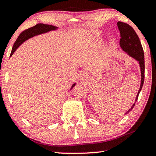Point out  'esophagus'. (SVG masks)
<instances>
[{"mask_svg":"<svg viewBox=\"0 0 156 156\" xmlns=\"http://www.w3.org/2000/svg\"><path fill=\"white\" fill-rule=\"evenodd\" d=\"M85 78V72L83 71H80L79 73H78V79L79 80H84V79Z\"/></svg>","mask_w":156,"mask_h":156,"instance_id":"obj_1","label":"esophagus"}]
</instances>
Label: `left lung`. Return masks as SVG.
I'll list each match as a JSON object with an SVG mask.
<instances>
[{"label": "left lung", "mask_w": 156, "mask_h": 156, "mask_svg": "<svg viewBox=\"0 0 156 156\" xmlns=\"http://www.w3.org/2000/svg\"><path fill=\"white\" fill-rule=\"evenodd\" d=\"M117 27L120 32V39L119 45L121 49L124 53L126 54L131 58L135 59L139 62L140 70H141V85L138 93L135 99L134 104H133L131 108L124 114L126 115L129 112L132 110V109L134 107L135 103L138 100V97L141 92L142 87H143L144 82V72H145V61H144V49L142 48L141 41L139 40V37L136 33L134 30L128 24L122 23V22H118ZM117 51H119V49H117Z\"/></svg>", "instance_id": "obj_1"}]
</instances>
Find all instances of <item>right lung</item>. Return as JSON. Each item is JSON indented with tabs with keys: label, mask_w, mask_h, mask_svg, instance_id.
Returning <instances> with one entry per match:
<instances>
[{
	"label": "right lung",
	"mask_w": 156,
	"mask_h": 156,
	"mask_svg": "<svg viewBox=\"0 0 156 156\" xmlns=\"http://www.w3.org/2000/svg\"><path fill=\"white\" fill-rule=\"evenodd\" d=\"M59 27H56L54 25H45V24H37V25L34 26V27H30L29 29L26 30L25 31L22 32V33L19 35V37H17V40L15 41V42L13 45L12 48L11 54H10V56H12V54L15 53V51L18 49V47L20 46L23 42H25V41H27V39L32 37L38 36V35L48 33V32H51V31H56L58 30ZM76 83H74L70 89V90H71V89L75 86Z\"/></svg>",
	"instance_id": "right-lung-1"
}]
</instances>
